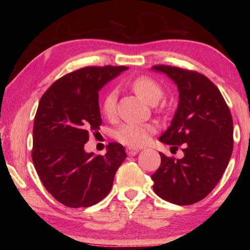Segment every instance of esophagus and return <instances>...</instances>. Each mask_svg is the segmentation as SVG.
<instances>
[{
  "mask_svg": "<svg viewBox=\"0 0 250 250\" xmlns=\"http://www.w3.org/2000/svg\"><path fill=\"white\" fill-rule=\"evenodd\" d=\"M138 152H139V150L133 149V147H128V149H126V154H128L129 156H134L138 153Z\"/></svg>",
  "mask_w": 250,
  "mask_h": 250,
  "instance_id": "1",
  "label": "esophagus"
}]
</instances>
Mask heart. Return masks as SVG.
I'll return each mask as SVG.
<instances>
[{"label": "heart", "instance_id": "obj_1", "mask_svg": "<svg viewBox=\"0 0 250 250\" xmlns=\"http://www.w3.org/2000/svg\"><path fill=\"white\" fill-rule=\"evenodd\" d=\"M131 87L142 100L150 104H155L163 95V90L160 84L147 76H139L133 79ZM117 96V90L111 89L104 97L103 103H101V112L105 117L111 118L116 115ZM154 131V126L151 125L125 124L115 131V138L122 145L131 147H139L149 143L151 135Z\"/></svg>", "mask_w": 250, "mask_h": 250}]
</instances>
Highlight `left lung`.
<instances>
[{"instance_id":"8db88e82","label":"left lung","mask_w":250,"mask_h":250,"mask_svg":"<svg viewBox=\"0 0 250 250\" xmlns=\"http://www.w3.org/2000/svg\"><path fill=\"white\" fill-rule=\"evenodd\" d=\"M167 75L180 92L171 125L160 141L177 150L182 159L160 152L161 166L154 174L153 191L176 205H192L213 191L231 156L232 118L221 91L206 76L174 66L155 65Z\"/></svg>"}]
</instances>
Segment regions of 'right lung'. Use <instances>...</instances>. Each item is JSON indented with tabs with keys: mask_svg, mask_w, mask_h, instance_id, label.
I'll list each match as a JSON object with an SVG mask.
<instances>
[{
	"mask_svg": "<svg viewBox=\"0 0 250 250\" xmlns=\"http://www.w3.org/2000/svg\"><path fill=\"white\" fill-rule=\"evenodd\" d=\"M125 66H88L62 76L42 96L33 129L32 160L45 188L67 207H89L108 195L125 147L104 155L84 152L89 131L103 124L98 91Z\"/></svg>",
	"mask_w": 250,
	"mask_h": 250,
	"instance_id": "right-lung-1",
	"label": "right lung"
}]
</instances>
